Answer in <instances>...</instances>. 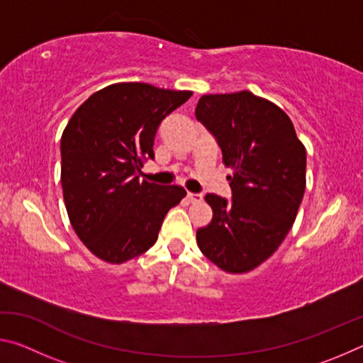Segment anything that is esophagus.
I'll return each mask as SVG.
<instances>
[{
  "instance_id": "1",
  "label": "esophagus",
  "mask_w": 363,
  "mask_h": 363,
  "mask_svg": "<svg viewBox=\"0 0 363 363\" xmlns=\"http://www.w3.org/2000/svg\"><path fill=\"white\" fill-rule=\"evenodd\" d=\"M187 199H189L190 203H199V201L203 200V195H201V194H192V192H189V194H187Z\"/></svg>"
}]
</instances>
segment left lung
I'll return each mask as SVG.
<instances>
[{
  "label": "left lung",
  "instance_id": "1",
  "mask_svg": "<svg viewBox=\"0 0 363 363\" xmlns=\"http://www.w3.org/2000/svg\"><path fill=\"white\" fill-rule=\"evenodd\" d=\"M195 116L232 168V200L206 194L213 219L196 230V243L225 272H250L275 253L296 219L306 149L290 116L250 91L201 96Z\"/></svg>",
  "mask_w": 363,
  "mask_h": 363
}]
</instances>
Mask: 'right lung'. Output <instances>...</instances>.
I'll list each match as a JSON object with an SVG mask.
<instances>
[{
  "instance_id": "1",
  "label": "right lung",
  "mask_w": 363,
  "mask_h": 363,
  "mask_svg": "<svg viewBox=\"0 0 363 363\" xmlns=\"http://www.w3.org/2000/svg\"><path fill=\"white\" fill-rule=\"evenodd\" d=\"M192 91L116 83L89 96L60 139V182L73 230L102 261L121 264L157 242L167 213L186 196L181 186L139 181L153 160L167 116Z\"/></svg>"
}]
</instances>
